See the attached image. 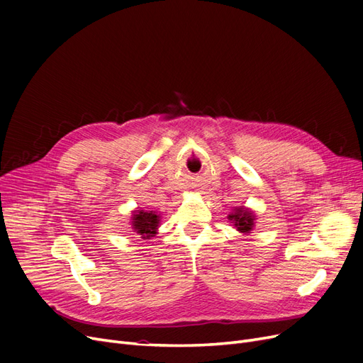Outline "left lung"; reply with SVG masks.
<instances>
[{"instance_id": "obj_1", "label": "left lung", "mask_w": 363, "mask_h": 363, "mask_svg": "<svg viewBox=\"0 0 363 363\" xmlns=\"http://www.w3.org/2000/svg\"><path fill=\"white\" fill-rule=\"evenodd\" d=\"M228 219L233 220L234 225L238 227L240 233H249L252 227H254V215L245 209H238L228 216Z\"/></svg>"}]
</instances>
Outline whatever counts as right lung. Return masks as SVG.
I'll list each match as a JSON object with an SVG mask.
<instances>
[{"instance_id":"add662e5","label":"right lung","mask_w":363,"mask_h":363,"mask_svg":"<svg viewBox=\"0 0 363 363\" xmlns=\"http://www.w3.org/2000/svg\"><path fill=\"white\" fill-rule=\"evenodd\" d=\"M159 215H155V212L138 211L133 216L132 224L139 235H143L144 239H150L155 234V230L159 227Z\"/></svg>"}]
</instances>
